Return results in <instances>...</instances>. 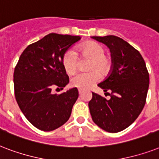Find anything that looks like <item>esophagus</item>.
Listing matches in <instances>:
<instances>
[{
    "label": "esophagus",
    "instance_id": "34e87169",
    "mask_svg": "<svg viewBox=\"0 0 159 159\" xmlns=\"http://www.w3.org/2000/svg\"><path fill=\"white\" fill-rule=\"evenodd\" d=\"M79 93H80V94H81V93H82V92H83V90H82V89H79Z\"/></svg>",
    "mask_w": 159,
    "mask_h": 159
}]
</instances>
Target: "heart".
<instances>
[{
    "label": "heart",
    "mask_w": 159,
    "mask_h": 159,
    "mask_svg": "<svg viewBox=\"0 0 159 159\" xmlns=\"http://www.w3.org/2000/svg\"><path fill=\"white\" fill-rule=\"evenodd\" d=\"M81 57L89 58L88 70H93L84 73H78L71 79V85L79 89H88L100 80V73L106 75L111 69V61L106 57L104 48L100 44L90 41L78 48ZM62 65L67 74H73L78 67V55L72 49L67 50L63 55ZM97 70L95 71V70ZM99 70L100 72L98 71Z\"/></svg>",
    "instance_id": "b5f03b06"
}]
</instances>
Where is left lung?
Masks as SVG:
<instances>
[{
	"label": "left lung",
	"instance_id": "obj_1",
	"mask_svg": "<svg viewBox=\"0 0 159 159\" xmlns=\"http://www.w3.org/2000/svg\"><path fill=\"white\" fill-rule=\"evenodd\" d=\"M110 50L112 70L109 77L98 84L104 92L110 91L106 99L92 92L89 108L92 119L99 128L118 133L136 120L146 103L149 75L143 58L135 48L115 35L93 36Z\"/></svg>",
	"mask_w": 159,
	"mask_h": 159
}]
</instances>
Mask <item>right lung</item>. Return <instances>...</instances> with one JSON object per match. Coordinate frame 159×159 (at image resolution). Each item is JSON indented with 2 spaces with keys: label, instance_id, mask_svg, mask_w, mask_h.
<instances>
[{
  "label": "right lung",
  "instance_id": "add662e5",
  "mask_svg": "<svg viewBox=\"0 0 159 159\" xmlns=\"http://www.w3.org/2000/svg\"><path fill=\"white\" fill-rule=\"evenodd\" d=\"M80 36L51 33L28 45L14 71L15 96L30 124L42 131H52L68 121L79 97L77 88L56 94L53 87L63 89L69 76L62 57Z\"/></svg>",
  "mask_w": 159,
  "mask_h": 159
}]
</instances>
